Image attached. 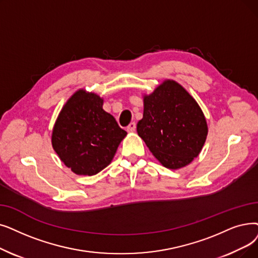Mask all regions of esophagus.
Segmentation results:
<instances>
[{"label":"esophagus","mask_w":258,"mask_h":258,"mask_svg":"<svg viewBox=\"0 0 258 258\" xmlns=\"http://www.w3.org/2000/svg\"><path fill=\"white\" fill-rule=\"evenodd\" d=\"M126 131H127L128 133H134V132H135V131H136V123H135V122H132L131 124L127 126Z\"/></svg>","instance_id":"1"}]
</instances>
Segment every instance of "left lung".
I'll return each mask as SVG.
<instances>
[{
	"label": "left lung",
	"instance_id": "1",
	"mask_svg": "<svg viewBox=\"0 0 258 258\" xmlns=\"http://www.w3.org/2000/svg\"><path fill=\"white\" fill-rule=\"evenodd\" d=\"M142 97L143 117L137 123V133L150 152L171 170L191 163L203 150L209 132L196 100L171 79Z\"/></svg>",
	"mask_w": 258,
	"mask_h": 258
}]
</instances>
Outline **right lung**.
Here are the masks:
<instances>
[{
	"instance_id": "add662e5",
	"label": "right lung",
	"mask_w": 258,
	"mask_h": 258,
	"mask_svg": "<svg viewBox=\"0 0 258 258\" xmlns=\"http://www.w3.org/2000/svg\"><path fill=\"white\" fill-rule=\"evenodd\" d=\"M126 135L103 109V98L81 88L60 110L51 133V145L73 173L93 176L111 162Z\"/></svg>"
}]
</instances>
